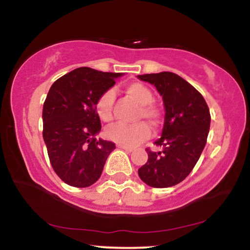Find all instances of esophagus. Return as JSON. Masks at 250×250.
<instances>
[{
    "instance_id": "obj_1",
    "label": "esophagus",
    "mask_w": 250,
    "mask_h": 250,
    "mask_svg": "<svg viewBox=\"0 0 250 250\" xmlns=\"http://www.w3.org/2000/svg\"><path fill=\"white\" fill-rule=\"evenodd\" d=\"M117 147H119V148H121V149H123V150H125V151H127V153H131V151L134 150V148H131V147H128V146L117 145Z\"/></svg>"
}]
</instances>
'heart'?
<instances>
[{"mask_svg":"<svg viewBox=\"0 0 250 250\" xmlns=\"http://www.w3.org/2000/svg\"><path fill=\"white\" fill-rule=\"evenodd\" d=\"M125 93L128 96L139 103L137 119H146L151 125H157L161 119V111L154 104L153 91L147 85L140 82L129 83L125 87ZM115 100V94L111 89L103 91L97 97L95 102V111L100 120L103 122H109L113 120V104ZM105 135L109 140L122 146H136L150 136V128L147 123L137 122L133 125L127 123H116L110 125L105 130Z\"/></svg>","mask_w":250,"mask_h":250,"instance_id":"obj_1","label":"heart"}]
</instances>
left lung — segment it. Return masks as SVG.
Returning a JSON list of instances; mask_svg holds the SVG:
<instances>
[{"instance_id":"left-lung-1","label":"left lung","mask_w":250,"mask_h":250,"mask_svg":"<svg viewBox=\"0 0 250 250\" xmlns=\"http://www.w3.org/2000/svg\"><path fill=\"white\" fill-rule=\"evenodd\" d=\"M139 79L156 87L166 108L162 136L155 142L162 150L146 149L148 160L139 169V176L150 187H171L190 174L207 143L208 104L199 90L170 71L145 74Z\"/></svg>"}]
</instances>
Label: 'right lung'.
I'll list each match as a JSON object with an SVG mask.
<instances>
[{"label":"right lung","instance_id":"1","mask_svg":"<svg viewBox=\"0 0 250 250\" xmlns=\"http://www.w3.org/2000/svg\"><path fill=\"white\" fill-rule=\"evenodd\" d=\"M120 73L76 68L57 79L43 103V140L54 171L63 182L85 188L101 176L115 143L96 140L101 121L95 102Z\"/></svg>","mask_w":250,"mask_h":250}]
</instances>
